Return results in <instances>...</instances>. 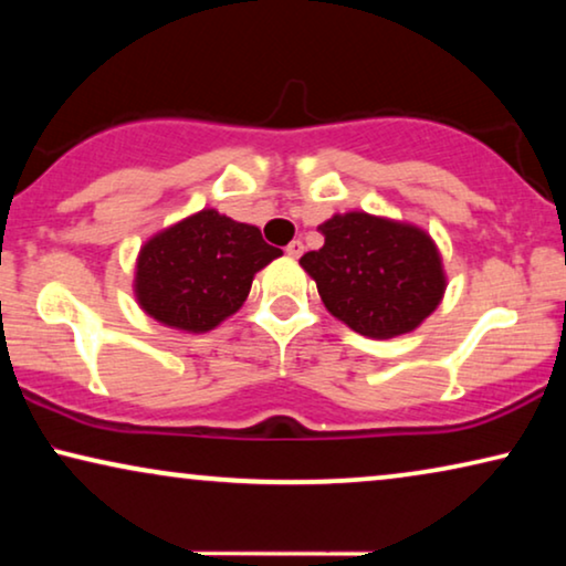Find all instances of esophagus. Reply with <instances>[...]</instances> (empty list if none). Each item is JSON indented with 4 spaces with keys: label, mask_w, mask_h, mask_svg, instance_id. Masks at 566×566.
<instances>
[{
    "label": "esophagus",
    "mask_w": 566,
    "mask_h": 566,
    "mask_svg": "<svg viewBox=\"0 0 566 566\" xmlns=\"http://www.w3.org/2000/svg\"><path fill=\"white\" fill-rule=\"evenodd\" d=\"M301 252H304V242H301V239H293V242L285 247V254H289V258H301Z\"/></svg>",
    "instance_id": "1"
}]
</instances>
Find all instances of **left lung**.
Instances as JSON below:
<instances>
[{
    "label": "left lung",
    "instance_id": "left-lung-1",
    "mask_svg": "<svg viewBox=\"0 0 566 566\" xmlns=\"http://www.w3.org/2000/svg\"><path fill=\"white\" fill-rule=\"evenodd\" d=\"M324 244L306 252L327 312L370 339L415 332L443 301V258L428 231L366 211L335 213L319 223Z\"/></svg>",
    "mask_w": 566,
    "mask_h": 566
}]
</instances>
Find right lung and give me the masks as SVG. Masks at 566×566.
Masks as SVG:
<instances>
[{"instance_id": "obj_1", "label": "right lung", "mask_w": 566, "mask_h": 566, "mask_svg": "<svg viewBox=\"0 0 566 566\" xmlns=\"http://www.w3.org/2000/svg\"><path fill=\"white\" fill-rule=\"evenodd\" d=\"M281 254L258 227L203 208L142 244L136 304L169 329L203 335L242 308L254 275Z\"/></svg>"}]
</instances>
